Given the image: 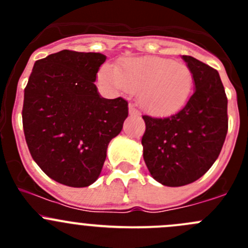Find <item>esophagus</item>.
<instances>
[{"mask_svg":"<svg viewBox=\"0 0 248 248\" xmlns=\"http://www.w3.org/2000/svg\"><path fill=\"white\" fill-rule=\"evenodd\" d=\"M129 115H131V116H139L140 112L134 106H129Z\"/></svg>","mask_w":248,"mask_h":248,"instance_id":"1","label":"esophagus"}]
</instances>
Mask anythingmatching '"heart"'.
<instances>
[{
	"label": "heart",
	"instance_id": "heart-1",
	"mask_svg": "<svg viewBox=\"0 0 248 248\" xmlns=\"http://www.w3.org/2000/svg\"><path fill=\"white\" fill-rule=\"evenodd\" d=\"M98 79L114 92H139L140 106L155 116L181 110L193 89L188 67L156 56L126 59L117 67L104 64Z\"/></svg>",
	"mask_w": 248,
	"mask_h": 248
}]
</instances>
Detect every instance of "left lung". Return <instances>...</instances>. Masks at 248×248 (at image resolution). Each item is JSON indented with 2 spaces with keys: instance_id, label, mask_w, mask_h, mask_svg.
<instances>
[{
  "instance_id": "1",
  "label": "left lung",
  "mask_w": 248,
  "mask_h": 248,
  "mask_svg": "<svg viewBox=\"0 0 248 248\" xmlns=\"http://www.w3.org/2000/svg\"><path fill=\"white\" fill-rule=\"evenodd\" d=\"M182 59L193 76V94L171 116L142 115L144 161L164 186L179 187L202 177L218 157L228 132V99L218 72L192 56Z\"/></svg>"
}]
</instances>
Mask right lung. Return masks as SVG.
<instances>
[{
	"label": "right lung",
	"instance_id": "add662e5",
	"mask_svg": "<svg viewBox=\"0 0 248 248\" xmlns=\"http://www.w3.org/2000/svg\"><path fill=\"white\" fill-rule=\"evenodd\" d=\"M107 57L62 50L36 61L22 106L30 154L49 177L86 187L101 174L110 140L121 132L128 103L106 99L94 85Z\"/></svg>",
	"mask_w": 248,
	"mask_h": 248
}]
</instances>
